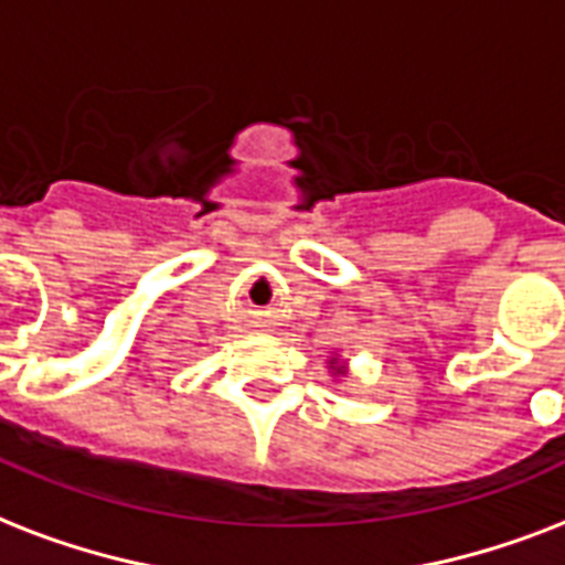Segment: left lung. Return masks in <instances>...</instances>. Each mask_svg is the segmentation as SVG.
Wrapping results in <instances>:
<instances>
[{
	"mask_svg": "<svg viewBox=\"0 0 565 565\" xmlns=\"http://www.w3.org/2000/svg\"><path fill=\"white\" fill-rule=\"evenodd\" d=\"M330 369H332V374H344V365L342 369H335V360H330Z\"/></svg>",
	"mask_w": 565,
	"mask_h": 565,
	"instance_id": "1",
	"label": "left lung"
}]
</instances>
